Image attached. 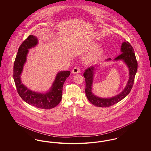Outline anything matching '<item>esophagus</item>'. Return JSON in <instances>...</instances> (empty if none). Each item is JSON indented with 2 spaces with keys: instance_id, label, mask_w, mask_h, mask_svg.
<instances>
[{
  "instance_id": "1",
  "label": "esophagus",
  "mask_w": 151,
  "mask_h": 151,
  "mask_svg": "<svg viewBox=\"0 0 151 151\" xmlns=\"http://www.w3.org/2000/svg\"><path fill=\"white\" fill-rule=\"evenodd\" d=\"M72 72L73 74H76L80 73V69L78 67H75L72 70Z\"/></svg>"
}]
</instances>
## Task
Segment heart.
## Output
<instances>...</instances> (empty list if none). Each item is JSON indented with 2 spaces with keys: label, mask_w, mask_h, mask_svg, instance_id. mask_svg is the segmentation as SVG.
Listing matches in <instances>:
<instances>
[{
  "label": "heart",
  "mask_w": 151,
  "mask_h": 151,
  "mask_svg": "<svg viewBox=\"0 0 151 151\" xmlns=\"http://www.w3.org/2000/svg\"><path fill=\"white\" fill-rule=\"evenodd\" d=\"M98 44L96 43H91L90 47H89V50L93 51L91 54L88 55V56L86 57V62L87 64L91 65V64H93L96 62H97L100 59L103 54H104V50L102 48L98 47Z\"/></svg>",
  "instance_id": "obj_1"
}]
</instances>
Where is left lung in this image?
I'll use <instances>...</instances> for the list:
<instances>
[{
    "instance_id": "obj_1",
    "label": "left lung",
    "mask_w": 151,
    "mask_h": 151,
    "mask_svg": "<svg viewBox=\"0 0 151 151\" xmlns=\"http://www.w3.org/2000/svg\"><path fill=\"white\" fill-rule=\"evenodd\" d=\"M121 51L122 54L115 58L113 60H122L127 65L129 71V79L125 88L120 93L110 98H102L94 95L92 92L93 81L94 73L97 68H98L99 65H92L85 70L83 74L86 80L85 92L88 100L94 106L102 108L112 106L127 96L132 88L137 69V62L134 50L129 42L124 41L121 45ZM110 60L111 59L109 58L105 61Z\"/></svg>"
}]
</instances>
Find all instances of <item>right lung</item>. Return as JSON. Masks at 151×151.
Returning a JSON list of instances; mask_svg holds the SVG:
<instances>
[{
    "label": "right lung",
    "instance_id": "right-lung-1",
    "mask_svg": "<svg viewBox=\"0 0 151 151\" xmlns=\"http://www.w3.org/2000/svg\"><path fill=\"white\" fill-rule=\"evenodd\" d=\"M38 43L36 36L30 35L19 47L14 65V83L18 93L25 102L36 108L52 109L57 106L62 100L63 86L71 72L69 71L58 72L50 88L45 93L33 91L22 83L21 75L29 49L35 47Z\"/></svg>",
    "mask_w": 151,
    "mask_h": 151
}]
</instances>
